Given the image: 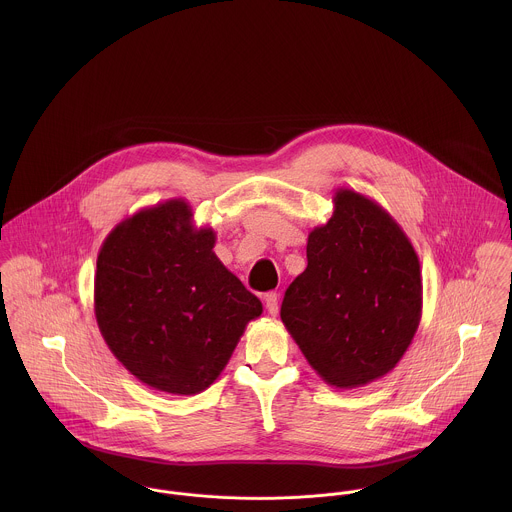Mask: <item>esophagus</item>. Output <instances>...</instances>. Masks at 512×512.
Returning a JSON list of instances; mask_svg holds the SVG:
<instances>
[{"instance_id":"obj_1","label":"esophagus","mask_w":512,"mask_h":512,"mask_svg":"<svg viewBox=\"0 0 512 512\" xmlns=\"http://www.w3.org/2000/svg\"><path fill=\"white\" fill-rule=\"evenodd\" d=\"M278 301H280L278 293L272 292L264 295V303H266V309H268V313H270V315H278V311H280Z\"/></svg>"}]
</instances>
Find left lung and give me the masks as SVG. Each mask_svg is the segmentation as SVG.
I'll use <instances>...</instances> for the list:
<instances>
[{
    "mask_svg": "<svg viewBox=\"0 0 512 512\" xmlns=\"http://www.w3.org/2000/svg\"><path fill=\"white\" fill-rule=\"evenodd\" d=\"M331 219L307 238V268L282 301V321L311 368L359 388L400 363L422 319L418 254L376 201L337 189Z\"/></svg>",
    "mask_w": 512,
    "mask_h": 512,
    "instance_id": "8db88e82",
    "label": "left lung"
}]
</instances>
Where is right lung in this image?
I'll return each instance as SVG.
<instances>
[{
    "label": "right lung",
    "instance_id": "right-lung-1",
    "mask_svg": "<svg viewBox=\"0 0 512 512\" xmlns=\"http://www.w3.org/2000/svg\"><path fill=\"white\" fill-rule=\"evenodd\" d=\"M185 199L138 211L112 228L94 274V315L112 355L159 392L193 396L228 365L262 301L213 252Z\"/></svg>",
    "mask_w": 512,
    "mask_h": 512
}]
</instances>
